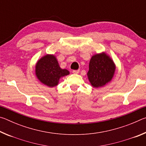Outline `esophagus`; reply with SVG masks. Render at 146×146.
I'll list each match as a JSON object with an SVG mask.
<instances>
[{"mask_svg": "<svg viewBox=\"0 0 146 146\" xmlns=\"http://www.w3.org/2000/svg\"><path fill=\"white\" fill-rule=\"evenodd\" d=\"M79 72H80V71L79 70H73V73L74 74H78V73H79Z\"/></svg>", "mask_w": 146, "mask_h": 146, "instance_id": "34e87169", "label": "esophagus"}]
</instances>
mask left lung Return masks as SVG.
Instances as JSON below:
<instances>
[{"instance_id":"obj_1","label":"left lung","mask_w":146,"mask_h":146,"mask_svg":"<svg viewBox=\"0 0 146 146\" xmlns=\"http://www.w3.org/2000/svg\"><path fill=\"white\" fill-rule=\"evenodd\" d=\"M115 70L116 65L110 55L105 52L97 53L91 58L88 78L93 88L103 87L112 80Z\"/></svg>"}]
</instances>
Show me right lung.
I'll use <instances>...</instances> for the list:
<instances>
[{
  "label": "right lung",
  "mask_w": 146,
  "mask_h": 146,
  "mask_svg": "<svg viewBox=\"0 0 146 146\" xmlns=\"http://www.w3.org/2000/svg\"><path fill=\"white\" fill-rule=\"evenodd\" d=\"M68 75L70 71L60 67L57 58L53 54H46L42 56L35 64L36 77L49 88L57 86L60 79Z\"/></svg>",
  "instance_id": "add662e5"
}]
</instances>
